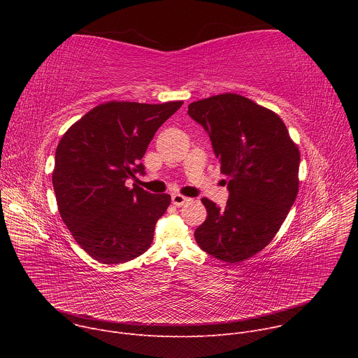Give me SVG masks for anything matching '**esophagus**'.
Instances as JSON below:
<instances>
[{"label":"esophagus","instance_id":"obj_1","mask_svg":"<svg viewBox=\"0 0 358 358\" xmlns=\"http://www.w3.org/2000/svg\"><path fill=\"white\" fill-rule=\"evenodd\" d=\"M171 201H173V203H174L176 207H181V206H184L185 202L189 201V198H187V196H184V195H181V194H173Z\"/></svg>","mask_w":358,"mask_h":358}]
</instances>
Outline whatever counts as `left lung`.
Instances as JSON below:
<instances>
[{
    "label": "left lung",
    "instance_id": "8db88e82",
    "mask_svg": "<svg viewBox=\"0 0 358 358\" xmlns=\"http://www.w3.org/2000/svg\"><path fill=\"white\" fill-rule=\"evenodd\" d=\"M188 115L208 133L229 177L225 208L201 199L208 215L195 241L211 257L239 264L262 250L286 220L299 189V148L276 113L241 94L192 101Z\"/></svg>",
    "mask_w": 358,
    "mask_h": 358
}]
</instances>
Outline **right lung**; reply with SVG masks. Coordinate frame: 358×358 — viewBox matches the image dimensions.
Returning a JSON list of instances; mask_svg holds the SVG:
<instances>
[{"instance_id": "right-lung-1", "label": "right lung", "mask_w": 358, "mask_h": 358, "mask_svg": "<svg viewBox=\"0 0 358 358\" xmlns=\"http://www.w3.org/2000/svg\"><path fill=\"white\" fill-rule=\"evenodd\" d=\"M182 101L145 105L108 101L87 112L61 138L52 184L59 214L75 241L101 264H124L144 253L170 206L129 180L144 176L140 163L159 127Z\"/></svg>"}]
</instances>
